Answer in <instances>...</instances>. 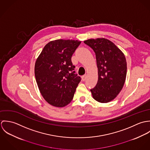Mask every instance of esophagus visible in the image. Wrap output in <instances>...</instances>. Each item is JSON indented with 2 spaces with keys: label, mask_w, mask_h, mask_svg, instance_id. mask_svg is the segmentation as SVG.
I'll return each mask as SVG.
<instances>
[{
  "label": "esophagus",
  "mask_w": 150,
  "mask_h": 150,
  "mask_svg": "<svg viewBox=\"0 0 150 150\" xmlns=\"http://www.w3.org/2000/svg\"><path fill=\"white\" fill-rule=\"evenodd\" d=\"M86 77H87V75L86 74H85V75H84V76H82V80L83 81H85L86 80Z\"/></svg>",
  "instance_id": "34e87169"
}]
</instances>
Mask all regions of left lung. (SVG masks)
<instances>
[{
  "label": "left lung",
  "instance_id": "8db88e82",
  "mask_svg": "<svg viewBox=\"0 0 150 150\" xmlns=\"http://www.w3.org/2000/svg\"><path fill=\"white\" fill-rule=\"evenodd\" d=\"M84 42L94 51L98 70V83L91 89L92 97L100 103L110 102L117 97L124 85L127 71L125 57L107 39H91Z\"/></svg>",
  "mask_w": 150,
  "mask_h": 150
}]
</instances>
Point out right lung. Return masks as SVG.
<instances>
[{"mask_svg":"<svg viewBox=\"0 0 150 150\" xmlns=\"http://www.w3.org/2000/svg\"><path fill=\"white\" fill-rule=\"evenodd\" d=\"M81 42L58 39L47 43L37 58L35 75L43 98L55 107L72 100L81 78L75 74L71 57Z\"/></svg>","mask_w":150,"mask_h":150,"instance_id":"add662e5","label":"right lung"}]
</instances>
